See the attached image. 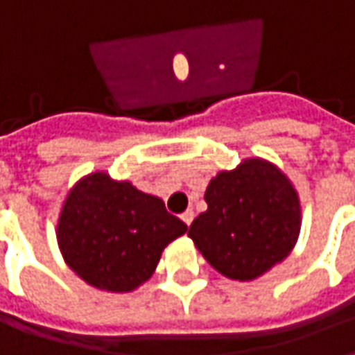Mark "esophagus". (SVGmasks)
I'll list each match as a JSON object with an SVG mask.
<instances>
[{
	"mask_svg": "<svg viewBox=\"0 0 355 355\" xmlns=\"http://www.w3.org/2000/svg\"><path fill=\"white\" fill-rule=\"evenodd\" d=\"M193 211L192 209H188V211H184V213H182V216H180V218H182V220H184L186 224H188V226H190V224H192V220H193Z\"/></svg>",
	"mask_w": 355,
	"mask_h": 355,
	"instance_id": "esophagus-1",
	"label": "esophagus"
}]
</instances>
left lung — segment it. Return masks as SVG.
I'll use <instances>...</instances> for the list:
<instances>
[{
	"label": "left lung",
	"mask_w": 355,
	"mask_h": 355,
	"mask_svg": "<svg viewBox=\"0 0 355 355\" xmlns=\"http://www.w3.org/2000/svg\"><path fill=\"white\" fill-rule=\"evenodd\" d=\"M207 211L190 226L205 261L230 279L251 282L287 259L300 232L295 186L274 163L251 157L220 171L205 190Z\"/></svg>",
	"instance_id": "obj_1"
}]
</instances>
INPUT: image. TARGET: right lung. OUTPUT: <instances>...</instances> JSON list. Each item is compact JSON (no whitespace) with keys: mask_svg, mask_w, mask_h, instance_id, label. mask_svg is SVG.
<instances>
[{"mask_svg":"<svg viewBox=\"0 0 355 355\" xmlns=\"http://www.w3.org/2000/svg\"><path fill=\"white\" fill-rule=\"evenodd\" d=\"M186 230L159 198L96 171L66 196L57 239L66 264L83 282L129 293L152 277L163 249Z\"/></svg>","mask_w":355,"mask_h":355,"instance_id":"add662e5","label":"right lung"}]
</instances>
